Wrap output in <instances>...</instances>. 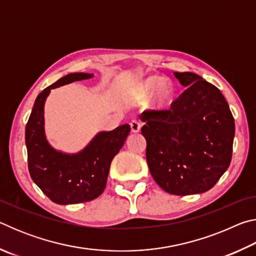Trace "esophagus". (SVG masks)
<instances>
[{
	"instance_id": "1",
	"label": "esophagus",
	"mask_w": 256,
	"mask_h": 256,
	"mask_svg": "<svg viewBox=\"0 0 256 256\" xmlns=\"http://www.w3.org/2000/svg\"><path fill=\"white\" fill-rule=\"evenodd\" d=\"M130 126H131L132 132L138 133V131H140V128H141V123L138 122V120H132L131 122H130Z\"/></svg>"
}]
</instances>
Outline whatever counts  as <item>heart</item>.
Returning <instances> with one entry per match:
<instances>
[{
    "instance_id": "obj_1",
    "label": "heart",
    "mask_w": 256,
    "mask_h": 256,
    "mask_svg": "<svg viewBox=\"0 0 256 256\" xmlns=\"http://www.w3.org/2000/svg\"><path fill=\"white\" fill-rule=\"evenodd\" d=\"M138 92H140V96L142 98H149L154 92H157L159 102L162 105H164L172 99L174 89H172V84L164 81L162 78H150L141 84Z\"/></svg>"
}]
</instances>
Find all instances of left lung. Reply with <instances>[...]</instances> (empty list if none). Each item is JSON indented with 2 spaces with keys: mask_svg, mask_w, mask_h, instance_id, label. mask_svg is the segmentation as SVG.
<instances>
[{
  "mask_svg": "<svg viewBox=\"0 0 256 256\" xmlns=\"http://www.w3.org/2000/svg\"><path fill=\"white\" fill-rule=\"evenodd\" d=\"M185 92L170 110L140 115L146 162L160 188L190 196L214 188L232 162L235 120L214 84L192 72H174Z\"/></svg>",
  "mask_w": 256,
  "mask_h": 256,
  "instance_id": "1",
  "label": "left lung"
}]
</instances>
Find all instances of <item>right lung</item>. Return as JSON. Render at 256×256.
<instances>
[{"mask_svg":"<svg viewBox=\"0 0 256 256\" xmlns=\"http://www.w3.org/2000/svg\"><path fill=\"white\" fill-rule=\"evenodd\" d=\"M92 73H70L38 94L26 125L28 170L32 180L58 204H76L98 198L106 188L112 158L128 136V124L99 132L84 150L66 154L52 146L44 128V106L50 89L92 78Z\"/></svg>","mask_w":256,"mask_h":256,"instance_id":"obj_1","label":"right lung"}]
</instances>
